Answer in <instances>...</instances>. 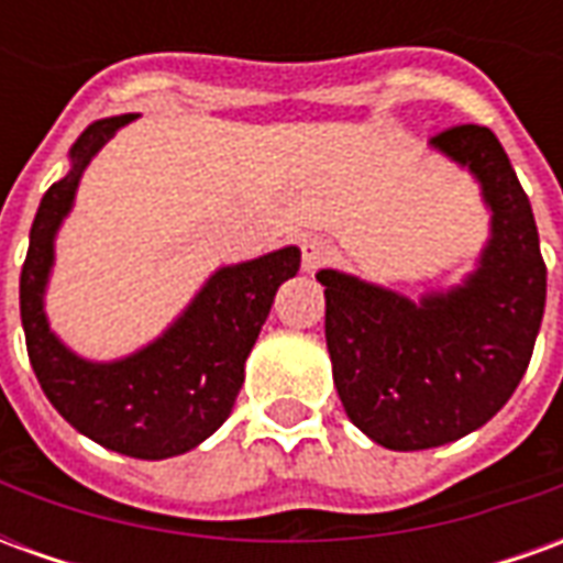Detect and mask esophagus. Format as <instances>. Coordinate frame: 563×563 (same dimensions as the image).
<instances>
[{
  "instance_id": "obj_1",
  "label": "esophagus",
  "mask_w": 563,
  "mask_h": 563,
  "mask_svg": "<svg viewBox=\"0 0 563 563\" xmlns=\"http://www.w3.org/2000/svg\"><path fill=\"white\" fill-rule=\"evenodd\" d=\"M331 258H334V244L325 241V238H305V241H301V262H305V271L325 268Z\"/></svg>"
}]
</instances>
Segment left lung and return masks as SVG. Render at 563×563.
Here are the masks:
<instances>
[{"label": "left lung", "mask_w": 563, "mask_h": 563, "mask_svg": "<svg viewBox=\"0 0 563 563\" xmlns=\"http://www.w3.org/2000/svg\"><path fill=\"white\" fill-rule=\"evenodd\" d=\"M431 144L479 177L495 213L476 274L422 305L338 271L317 274L343 410L398 452L443 446L488 422L528 371L545 307L531 201L495 132L461 123Z\"/></svg>", "instance_id": "1"}]
</instances>
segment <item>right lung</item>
I'll list each match as a JSON object with an SVG mask.
<instances>
[{
    "mask_svg": "<svg viewBox=\"0 0 563 563\" xmlns=\"http://www.w3.org/2000/svg\"><path fill=\"white\" fill-rule=\"evenodd\" d=\"M135 114L92 123L71 147V172L44 192L20 271V319L32 371L68 424L132 459H172L198 446L232 413L244 362L283 280L298 274L295 246L217 271L184 317L147 350L92 365L56 341L42 310L54 234L71 208L84 168Z\"/></svg>",
    "mask_w": 563,
    "mask_h": 563,
    "instance_id": "add662e5",
    "label": "right lung"
}]
</instances>
